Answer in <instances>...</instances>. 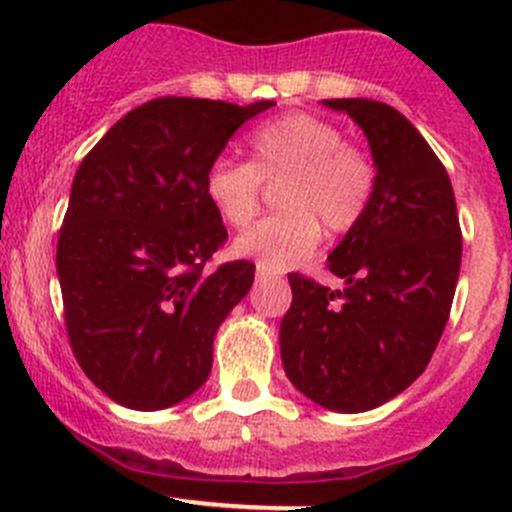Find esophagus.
Wrapping results in <instances>:
<instances>
[{
	"label": "esophagus",
	"mask_w": 512,
	"mask_h": 512,
	"mask_svg": "<svg viewBox=\"0 0 512 512\" xmlns=\"http://www.w3.org/2000/svg\"><path fill=\"white\" fill-rule=\"evenodd\" d=\"M257 282H265V280H272V277H277V272H272V270H267V267H260L257 265Z\"/></svg>",
	"instance_id": "esophagus-1"
}]
</instances>
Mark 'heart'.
Returning a JSON list of instances; mask_svg holds the SVG:
<instances>
[{
	"label": "heart",
	"mask_w": 512,
	"mask_h": 512,
	"mask_svg": "<svg viewBox=\"0 0 512 512\" xmlns=\"http://www.w3.org/2000/svg\"><path fill=\"white\" fill-rule=\"evenodd\" d=\"M252 160L215 158L205 170V195L235 230L260 215L265 183L280 185L272 215L237 237L235 252L267 270H285L312 255L322 227L347 235L364 220L376 193V165L344 131L312 113H285L247 138Z\"/></svg>",
	"instance_id": "heart-1"
}]
</instances>
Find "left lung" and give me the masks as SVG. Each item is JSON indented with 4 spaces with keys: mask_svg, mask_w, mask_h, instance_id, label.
<instances>
[{
    "mask_svg": "<svg viewBox=\"0 0 512 512\" xmlns=\"http://www.w3.org/2000/svg\"><path fill=\"white\" fill-rule=\"evenodd\" d=\"M366 133L376 193L334 247L329 289L289 272L282 364L307 399L339 414L376 409L411 386L438 347L458 272L461 223L446 168L409 118L366 98H329Z\"/></svg>",
    "mask_w": 512,
    "mask_h": 512,
    "instance_id": "1",
    "label": "left lung"
}]
</instances>
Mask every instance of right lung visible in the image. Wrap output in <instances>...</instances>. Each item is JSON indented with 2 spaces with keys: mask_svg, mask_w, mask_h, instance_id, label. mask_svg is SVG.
Here are the masks:
<instances>
[{
  "mask_svg": "<svg viewBox=\"0 0 512 512\" xmlns=\"http://www.w3.org/2000/svg\"><path fill=\"white\" fill-rule=\"evenodd\" d=\"M272 106L153 98L81 160L56 272L71 352L116 404L168 409L208 379L215 332L250 292L255 262L208 270L227 230L205 195V170L247 118Z\"/></svg>",
  "mask_w": 512,
  "mask_h": 512,
  "instance_id": "1",
  "label": "right lung"
}]
</instances>
